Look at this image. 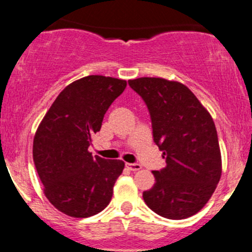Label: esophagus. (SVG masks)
I'll use <instances>...</instances> for the list:
<instances>
[{
    "mask_svg": "<svg viewBox=\"0 0 252 252\" xmlns=\"http://www.w3.org/2000/svg\"><path fill=\"white\" fill-rule=\"evenodd\" d=\"M126 168L130 169V171H133V172L140 171L141 169V166L139 163H126Z\"/></svg>",
    "mask_w": 252,
    "mask_h": 252,
    "instance_id": "34e87169",
    "label": "esophagus"
}]
</instances>
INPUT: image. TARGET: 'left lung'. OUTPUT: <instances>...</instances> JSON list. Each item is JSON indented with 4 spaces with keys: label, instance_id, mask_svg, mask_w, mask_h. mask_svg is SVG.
I'll list each match as a JSON object with an SVG mask.
<instances>
[{
    "label": "left lung",
    "instance_id": "obj_1",
    "mask_svg": "<svg viewBox=\"0 0 252 252\" xmlns=\"http://www.w3.org/2000/svg\"><path fill=\"white\" fill-rule=\"evenodd\" d=\"M129 85L150 111L154 140L166 167L154 171L145 204L169 220H184L207 204L222 175L217 130L210 112L188 86L163 78H138Z\"/></svg>",
    "mask_w": 252,
    "mask_h": 252
}]
</instances>
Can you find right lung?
Returning <instances> with one entry per match:
<instances>
[{
    "label": "right lung",
    "instance_id": "1",
    "mask_svg": "<svg viewBox=\"0 0 252 252\" xmlns=\"http://www.w3.org/2000/svg\"><path fill=\"white\" fill-rule=\"evenodd\" d=\"M126 88V80L105 75L78 79L61 91L37 126L35 168L45 196L64 215L86 218L110 204L124 162L93 157L89 146Z\"/></svg>",
    "mask_w": 252,
    "mask_h": 252
}]
</instances>
